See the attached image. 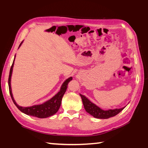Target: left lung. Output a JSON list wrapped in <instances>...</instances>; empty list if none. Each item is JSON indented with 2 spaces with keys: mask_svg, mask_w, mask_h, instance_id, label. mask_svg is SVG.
Here are the masks:
<instances>
[{
  "mask_svg": "<svg viewBox=\"0 0 148 148\" xmlns=\"http://www.w3.org/2000/svg\"><path fill=\"white\" fill-rule=\"evenodd\" d=\"M80 96L81 99H82L84 108L85 109L86 111L93 116L94 118L98 119H108L111 117H113V116L117 115L126 107L125 106L123 108L119 109L103 110L95 103L91 102L86 97L82 95V94H80Z\"/></svg>",
  "mask_w": 148,
  "mask_h": 148,
  "instance_id": "obj_1",
  "label": "left lung"
}]
</instances>
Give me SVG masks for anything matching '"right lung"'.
<instances>
[{
	"label": "right lung",
	"mask_w": 148,
	"mask_h": 148,
	"mask_svg": "<svg viewBox=\"0 0 148 148\" xmlns=\"http://www.w3.org/2000/svg\"><path fill=\"white\" fill-rule=\"evenodd\" d=\"M23 42V40L20 43L18 48L21 46ZM15 58H16V55L14 56V60H13V62H12V64L10 69V72H9L8 84H9V93H10L11 99L14 104L16 105V106L17 107L18 109L20 110V111L25 113V114L29 116H35V117H37L39 118H46L49 117V116H53V114H55V113H56V112L58 111L60 107L61 106L62 97L65 94L66 90H67L69 83L70 82L71 80H72V77H69L68 79H66L64 82L62 83L60 90L59 92L56 93L55 95L53 96L52 98L42 103V104L34 105L30 107L20 106H19L16 102L15 100L14 99V97H13V95H12V93L11 84L12 69H13V67H14Z\"/></svg>",
	"instance_id": "1"
}]
</instances>
